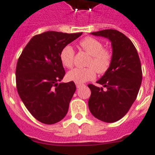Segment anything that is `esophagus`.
I'll list each match as a JSON object with an SVG mask.
<instances>
[{
  "instance_id": "esophagus-1",
  "label": "esophagus",
  "mask_w": 155,
  "mask_h": 155,
  "mask_svg": "<svg viewBox=\"0 0 155 155\" xmlns=\"http://www.w3.org/2000/svg\"><path fill=\"white\" fill-rule=\"evenodd\" d=\"M76 88H77V89H78V88L81 87V86H82V83H77V82H76Z\"/></svg>"
}]
</instances>
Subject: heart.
<instances>
[{
    "label": "heart",
    "instance_id": "heart-1",
    "mask_svg": "<svg viewBox=\"0 0 155 155\" xmlns=\"http://www.w3.org/2000/svg\"><path fill=\"white\" fill-rule=\"evenodd\" d=\"M79 47L91 56L88 60L86 68H76L69 71L66 75L69 81L76 83H83L95 79L96 73L103 75L109 69L113 60V53L109 49L104 48L102 42L92 37H86L80 40ZM62 64L68 69H71L74 64L75 52L73 47L66 45L60 53Z\"/></svg>",
    "mask_w": 155,
    "mask_h": 155
}]
</instances>
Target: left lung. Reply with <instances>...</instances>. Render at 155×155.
Masks as SVG:
<instances>
[{"instance_id":"left-lung-1","label":"left lung","mask_w":155,"mask_h":155,"mask_svg":"<svg viewBox=\"0 0 155 155\" xmlns=\"http://www.w3.org/2000/svg\"><path fill=\"white\" fill-rule=\"evenodd\" d=\"M92 34L111 40L113 60L109 69L97 81L105 90L88 85L91 90L89 110L101 121L115 122L126 115L136 99L142 80L141 61L132 42L121 32L108 29Z\"/></svg>"}]
</instances>
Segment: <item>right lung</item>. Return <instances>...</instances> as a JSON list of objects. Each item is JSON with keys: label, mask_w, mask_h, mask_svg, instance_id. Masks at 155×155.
<instances>
[{"label": "right lung", "mask_w": 155, "mask_h": 155, "mask_svg": "<svg viewBox=\"0 0 155 155\" xmlns=\"http://www.w3.org/2000/svg\"><path fill=\"white\" fill-rule=\"evenodd\" d=\"M82 34L47 31L37 34L17 60V92L30 114L42 123L55 124L67 114L76 87L73 81L58 83L66 74L60 53Z\"/></svg>", "instance_id": "right-lung-1"}]
</instances>
